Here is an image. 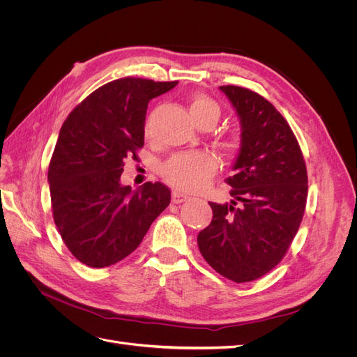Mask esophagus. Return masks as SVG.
Here are the masks:
<instances>
[{
    "label": "esophagus",
    "instance_id": "esophagus-1",
    "mask_svg": "<svg viewBox=\"0 0 357 357\" xmlns=\"http://www.w3.org/2000/svg\"><path fill=\"white\" fill-rule=\"evenodd\" d=\"M188 198H189V197L186 195V193H183V192L177 190V189H176L174 192H172V202H174V204L185 202Z\"/></svg>",
    "mask_w": 357,
    "mask_h": 357
}]
</instances>
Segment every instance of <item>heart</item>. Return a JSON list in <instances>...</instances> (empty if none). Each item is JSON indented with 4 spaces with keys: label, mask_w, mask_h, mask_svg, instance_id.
<instances>
[{
    "label": "heart",
    "mask_w": 357,
    "mask_h": 357,
    "mask_svg": "<svg viewBox=\"0 0 357 357\" xmlns=\"http://www.w3.org/2000/svg\"><path fill=\"white\" fill-rule=\"evenodd\" d=\"M189 114L197 125L210 122L214 125L220 114L219 105L204 93L193 95L189 101ZM235 147V139L231 142ZM218 172V160L207 152L181 153L168 159L160 168V174L169 185L180 190L193 192L202 189Z\"/></svg>",
    "instance_id": "heart-1"
}]
</instances>
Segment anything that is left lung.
<instances>
[{"label": "left lung", "mask_w": 357, "mask_h": 357, "mask_svg": "<svg viewBox=\"0 0 357 357\" xmlns=\"http://www.w3.org/2000/svg\"><path fill=\"white\" fill-rule=\"evenodd\" d=\"M240 117L241 146L226 178L232 201L210 202L213 220L198 234L208 265L235 283L271 271L284 257L305 211L308 177L286 119L259 93L220 86Z\"/></svg>", "instance_id": "8db88e82"}]
</instances>
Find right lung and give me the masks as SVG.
I'll return each instance as SVG.
<instances>
[{"label": "right lung", "instance_id": "right-lung-1", "mask_svg": "<svg viewBox=\"0 0 357 357\" xmlns=\"http://www.w3.org/2000/svg\"><path fill=\"white\" fill-rule=\"evenodd\" d=\"M178 82L123 77L93 91L63 122L49 164L53 220L75 259L91 268L117 264L143 241L171 201L150 183L132 192L121 183L125 159L144 146L150 100Z\"/></svg>", "mask_w": 357, "mask_h": 357}]
</instances>
